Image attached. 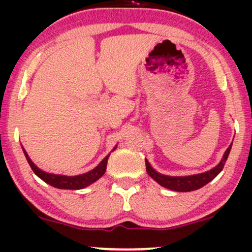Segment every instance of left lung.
Here are the masks:
<instances>
[{
  "mask_svg": "<svg viewBox=\"0 0 252 252\" xmlns=\"http://www.w3.org/2000/svg\"><path fill=\"white\" fill-rule=\"evenodd\" d=\"M232 144H230V147L226 149L224 156H222L221 161L219 162L215 168H212L209 172L201 173V174H195V175H189V176H168L163 175L158 173L156 170L153 169V167L150 166L148 161L146 160V169L147 173L152 176L154 180L158 182L161 186L166 187V189L176 190V192H190V190H195L201 189L202 186H205L206 184H209L210 181H212L219 173L221 172L224 168V164L226 162L227 156L230 154V150Z\"/></svg>",
  "mask_w": 252,
  "mask_h": 252,
  "instance_id": "obj_1",
  "label": "left lung"
}]
</instances>
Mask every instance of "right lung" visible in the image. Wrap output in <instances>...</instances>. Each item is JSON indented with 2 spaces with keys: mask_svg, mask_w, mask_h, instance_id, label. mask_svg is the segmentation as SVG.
Returning <instances> with one entry per match:
<instances>
[{
  "mask_svg": "<svg viewBox=\"0 0 252 252\" xmlns=\"http://www.w3.org/2000/svg\"><path fill=\"white\" fill-rule=\"evenodd\" d=\"M22 149H24V147H22ZM115 149H116V147H115L112 150ZM24 153H25L26 158H27L28 163H30L31 168L33 169V172L35 173L41 180L47 182V184L51 185V186L56 187V189H85V187H88L89 185L94 184V182L97 181L98 179L102 178L104 173H105L106 164H108V158L110 156V154L108 156H105V158H103L102 162L98 164L96 168L90 170V172L85 173V174H80L76 176H66V175H59V174H51V173L43 172V170L37 168L35 164L32 162L31 158L28 156L27 153H26L25 149H24Z\"/></svg>",
  "mask_w": 252,
  "mask_h": 252,
  "instance_id": "right-lung-1",
  "label": "right lung"
}]
</instances>
